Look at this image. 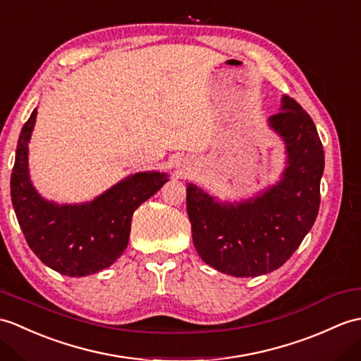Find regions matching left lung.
Returning <instances> with one entry per match:
<instances>
[{
    "instance_id": "1",
    "label": "left lung",
    "mask_w": 361,
    "mask_h": 361,
    "mask_svg": "<svg viewBox=\"0 0 361 361\" xmlns=\"http://www.w3.org/2000/svg\"><path fill=\"white\" fill-rule=\"evenodd\" d=\"M271 128L286 145L281 180L240 203H220L188 183L192 240L201 259L232 276H258L288 262L311 231L320 207L323 145L311 116L294 98L283 97Z\"/></svg>"
}]
</instances>
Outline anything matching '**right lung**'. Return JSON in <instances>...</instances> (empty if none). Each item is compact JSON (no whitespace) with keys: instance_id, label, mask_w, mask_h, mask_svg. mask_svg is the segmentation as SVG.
Segmentation results:
<instances>
[{"instance_id":"obj_1","label":"right lung","mask_w":361,"mask_h":361,"mask_svg":"<svg viewBox=\"0 0 361 361\" xmlns=\"http://www.w3.org/2000/svg\"><path fill=\"white\" fill-rule=\"evenodd\" d=\"M37 109L24 123L11 177L16 220L29 247L50 269L67 276L97 274L128 247L135 209L163 188L167 175L147 171L129 175L82 204H56L41 197L29 175V140Z\"/></svg>"}]
</instances>
